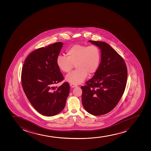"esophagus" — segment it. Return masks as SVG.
I'll return each instance as SVG.
<instances>
[{
  "instance_id": "obj_1",
  "label": "esophagus",
  "mask_w": 151,
  "mask_h": 151,
  "mask_svg": "<svg viewBox=\"0 0 151 151\" xmlns=\"http://www.w3.org/2000/svg\"><path fill=\"white\" fill-rule=\"evenodd\" d=\"M70 86L71 87H73V88H76V87H78V86H77L76 85V84H75V83H70Z\"/></svg>"
}]
</instances>
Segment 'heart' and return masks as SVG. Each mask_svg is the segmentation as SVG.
I'll use <instances>...</instances> for the list:
<instances>
[{"instance_id": "b5f03b06", "label": "heart", "mask_w": 151, "mask_h": 151, "mask_svg": "<svg viewBox=\"0 0 151 151\" xmlns=\"http://www.w3.org/2000/svg\"><path fill=\"white\" fill-rule=\"evenodd\" d=\"M66 56L59 55L56 63L63 73H69L74 68L76 69L66 76L71 83H82L88 75H93L98 69L101 60L100 51L95 45L87 46L76 44L67 49Z\"/></svg>"}]
</instances>
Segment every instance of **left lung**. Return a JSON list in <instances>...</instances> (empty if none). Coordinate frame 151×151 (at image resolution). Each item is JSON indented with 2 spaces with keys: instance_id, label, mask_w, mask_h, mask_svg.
Wrapping results in <instances>:
<instances>
[{
  "instance_id": "1",
  "label": "left lung",
  "mask_w": 151,
  "mask_h": 151,
  "mask_svg": "<svg viewBox=\"0 0 151 151\" xmlns=\"http://www.w3.org/2000/svg\"><path fill=\"white\" fill-rule=\"evenodd\" d=\"M88 41L100 49L101 60L94 76L81 87L82 104L88 112L100 116L112 110L122 98L127 69L123 58L109 45L104 42Z\"/></svg>"
}]
</instances>
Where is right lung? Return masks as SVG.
I'll return each instance as SVG.
<instances>
[{
  "label": "right lung",
  "mask_w": 151,
  "mask_h": 151,
  "mask_svg": "<svg viewBox=\"0 0 151 151\" xmlns=\"http://www.w3.org/2000/svg\"><path fill=\"white\" fill-rule=\"evenodd\" d=\"M63 44L57 42L33 51L23 65L21 80L23 90L35 109L46 116H54L64 109L69 93V85L64 80L56 63Z\"/></svg>",
  "instance_id": "right-lung-1"
}]
</instances>
